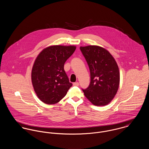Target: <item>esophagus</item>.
I'll list each match as a JSON object with an SVG mask.
<instances>
[{"instance_id":"34e87169","label":"esophagus","mask_w":149,"mask_h":149,"mask_svg":"<svg viewBox=\"0 0 149 149\" xmlns=\"http://www.w3.org/2000/svg\"><path fill=\"white\" fill-rule=\"evenodd\" d=\"M73 85H74V86H79V83L78 82L74 83H73Z\"/></svg>"}]
</instances>
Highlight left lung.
I'll use <instances>...</instances> for the list:
<instances>
[{"label":"left lung","mask_w":149,"mask_h":149,"mask_svg":"<svg viewBox=\"0 0 149 149\" xmlns=\"http://www.w3.org/2000/svg\"><path fill=\"white\" fill-rule=\"evenodd\" d=\"M89 66L91 83L83 89L85 97L95 106L108 104L116 95L120 83V72L113 57L105 48L96 45L80 46Z\"/></svg>","instance_id":"8db88e82"}]
</instances>
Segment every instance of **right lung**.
Wrapping results in <instances>:
<instances>
[{
  "instance_id": "right-lung-1",
  "label": "right lung",
  "mask_w": 149,
  "mask_h": 149,
  "mask_svg": "<svg viewBox=\"0 0 149 149\" xmlns=\"http://www.w3.org/2000/svg\"><path fill=\"white\" fill-rule=\"evenodd\" d=\"M76 48L73 45L49 46L37 57L31 70V81L37 96L44 103H57L72 86L64 66Z\"/></svg>"
}]
</instances>
